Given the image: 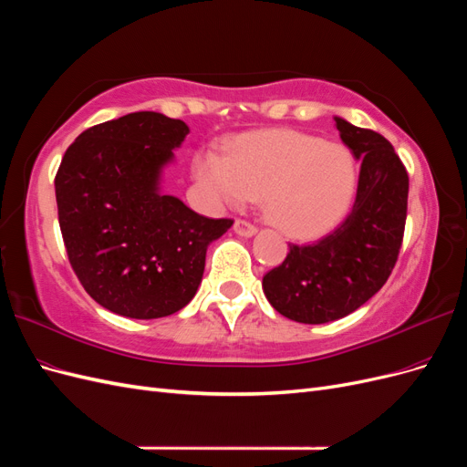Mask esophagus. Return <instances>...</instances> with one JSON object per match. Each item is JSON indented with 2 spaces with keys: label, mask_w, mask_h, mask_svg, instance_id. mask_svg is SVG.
<instances>
[{
  "label": "esophagus",
  "mask_w": 467,
  "mask_h": 467,
  "mask_svg": "<svg viewBox=\"0 0 467 467\" xmlns=\"http://www.w3.org/2000/svg\"><path fill=\"white\" fill-rule=\"evenodd\" d=\"M234 232H235L237 235H242V237H251V235L257 234V228H255V225H253V223H249L247 220H235Z\"/></svg>",
  "instance_id": "esophagus-1"
}]
</instances>
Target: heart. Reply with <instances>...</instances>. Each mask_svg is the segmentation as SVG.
I'll return each instance as SVG.
<instances>
[{"mask_svg": "<svg viewBox=\"0 0 467 467\" xmlns=\"http://www.w3.org/2000/svg\"><path fill=\"white\" fill-rule=\"evenodd\" d=\"M192 169L220 202L244 206L263 194L266 220L296 239L331 232L357 191L355 160L345 146L286 129L239 136L225 155L201 150Z\"/></svg>", "mask_w": 467, "mask_h": 467, "instance_id": "b5f03b06", "label": "heart"}]
</instances>
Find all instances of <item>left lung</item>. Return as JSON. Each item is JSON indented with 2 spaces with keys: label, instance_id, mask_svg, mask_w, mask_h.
Returning <instances> with one entry per match:
<instances>
[{
  "label": "left lung",
  "instance_id": "1",
  "mask_svg": "<svg viewBox=\"0 0 467 467\" xmlns=\"http://www.w3.org/2000/svg\"><path fill=\"white\" fill-rule=\"evenodd\" d=\"M345 146L360 161L357 201L338 228L312 245H290L263 276L266 300L300 323H327L355 312L386 285L398 261L409 177L388 140L335 117Z\"/></svg>",
  "mask_w": 467,
  "mask_h": 467
}]
</instances>
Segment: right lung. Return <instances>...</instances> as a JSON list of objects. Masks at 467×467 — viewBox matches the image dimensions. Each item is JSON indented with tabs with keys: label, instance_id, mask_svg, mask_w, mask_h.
Instances as JSON below:
<instances>
[{
	"label": "right lung",
	"instance_id": "obj_1",
	"mask_svg": "<svg viewBox=\"0 0 467 467\" xmlns=\"http://www.w3.org/2000/svg\"><path fill=\"white\" fill-rule=\"evenodd\" d=\"M189 126L161 112H130L81 132L54 179L58 220L81 286L109 312L171 316L192 298L206 249L230 218L196 214L160 191Z\"/></svg>",
	"mask_w": 467,
	"mask_h": 467
}]
</instances>
